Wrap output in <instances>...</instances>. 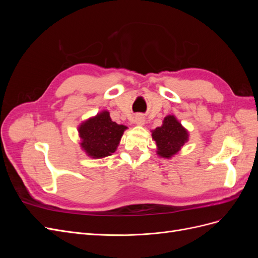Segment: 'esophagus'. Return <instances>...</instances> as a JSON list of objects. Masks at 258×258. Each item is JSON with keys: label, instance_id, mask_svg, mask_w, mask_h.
Instances as JSON below:
<instances>
[{"label": "esophagus", "instance_id": "34e87169", "mask_svg": "<svg viewBox=\"0 0 258 258\" xmlns=\"http://www.w3.org/2000/svg\"><path fill=\"white\" fill-rule=\"evenodd\" d=\"M135 122H136L137 124H144V122H145L144 116L141 115V114H138V115L135 117Z\"/></svg>", "mask_w": 258, "mask_h": 258}]
</instances>
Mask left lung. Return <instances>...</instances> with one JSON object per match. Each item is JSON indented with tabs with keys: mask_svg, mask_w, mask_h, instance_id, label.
<instances>
[{
	"mask_svg": "<svg viewBox=\"0 0 258 258\" xmlns=\"http://www.w3.org/2000/svg\"><path fill=\"white\" fill-rule=\"evenodd\" d=\"M152 137L157 144V154L161 157L170 158L187 142L188 132L173 115H169L163 119L162 126L153 131Z\"/></svg>",
	"mask_w": 258,
	"mask_h": 258,
	"instance_id": "obj_1",
	"label": "left lung"
}]
</instances>
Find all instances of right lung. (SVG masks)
<instances>
[{"label":"right lung","instance_id":"obj_1","mask_svg":"<svg viewBox=\"0 0 258 258\" xmlns=\"http://www.w3.org/2000/svg\"><path fill=\"white\" fill-rule=\"evenodd\" d=\"M126 129L123 124L113 121L110 113L104 111L81 124V145L92 158L106 157L116 151Z\"/></svg>","mask_w":258,"mask_h":258}]
</instances>
